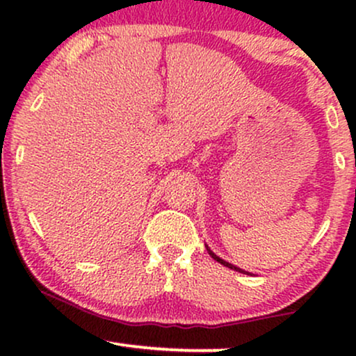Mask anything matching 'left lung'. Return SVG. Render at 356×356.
I'll return each mask as SVG.
<instances>
[{
    "label": "left lung",
    "instance_id": "1",
    "mask_svg": "<svg viewBox=\"0 0 356 356\" xmlns=\"http://www.w3.org/2000/svg\"><path fill=\"white\" fill-rule=\"evenodd\" d=\"M207 251H209V254H211V257H212V259H216V261H218V263H220V264H224V266H226V268H231V269H234V271H239V273H246V271H243V269H241V268H236V266H234V264H231V263H227V261L220 259V257H218V256H216V254H214V252H212V251H211V249H207Z\"/></svg>",
    "mask_w": 356,
    "mask_h": 356
}]
</instances>
